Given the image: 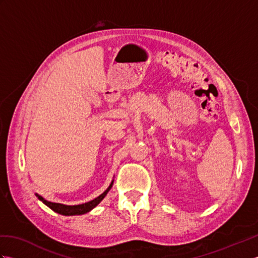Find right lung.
Masks as SVG:
<instances>
[{"label": "right lung", "instance_id": "obj_1", "mask_svg": "<svg viewBox=\"0 0 258 258\" xmlns=\"http://www.w3.org/2000/svg\"><path fill=\"white\" fill-rule=\"evenodd\" d=\"M113 185V182L111 183V185L108 186V188L104 191L103 194H101L98 197H96V199H94L93 201H90L87 203H84V204H80V205H74V206H69V205H63V204H58V203H52V202H47L45 201L44 199H43L42 196L37 195L38 200L42 201L43 203L46 206H48L51 208L52 211L56 212L58 214H61V215H67V216H70V215H82V214H85L87 212H90L91 210H93L96 205L100 204V202L104 199V197L106 196V194L108 193V190L111 189Z\"/></svg>", "mask_w": 258, "mask_h": 258}]
</instances>
